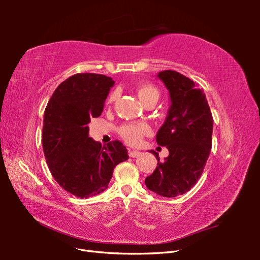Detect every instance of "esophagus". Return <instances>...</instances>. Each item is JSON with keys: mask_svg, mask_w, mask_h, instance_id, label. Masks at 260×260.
<instances>
[{"mask_svg": "<svg viewBox=\"0 0 260 260\" xmlns=\"http://www.w3.org/2000/svg\"><path fill=\"white\" fill-rule=\"evenodd\" d=\"M128 155L131 157H139L141 155V152L140 151H132V150H129L128 151Z\"/></svg>", "mask_w": 260, "mask_h": 260, "instance_id": "obj_1", "label": "esophagus"}]
</instances>
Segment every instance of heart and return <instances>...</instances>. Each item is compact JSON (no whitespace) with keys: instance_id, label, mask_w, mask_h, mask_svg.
Masks as SVG:
<instances>
[{"instance_id":"obj_1","label":"heart","mask_w":260,"mask_h":260,"mask_svg":"<svg viewBox=\"0 0 260 260\" xmlns=\"http://www.w3.org/2000/svg\"><path fill=\"white\" fill-rule=\"evenodd\" d=\"M137 96H139L140 101L144 104H156L159 98V91L155 86L151 84H143L137 88ZM117 93L113 92L112 95L108 97V103H113ZM151 133L150 126L144 123H136V124H125L119 128V134L123 137L126 143L131 145H137L142 141L143 136Z\"/></svg>"}]
</instances>
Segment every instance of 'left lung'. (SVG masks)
Wrapping results in <instances>:
<instances>
[{"mask_svg":"<svg viewBox=\"0 0 260 260\" xmlns=\"http://www.w3.org/2000/svg\"><path fill=\"white\" fill-rule=\"evenodd\" d=\"M170 92L167 119L156 134L158 145L169 156L145 179L148 190L165 198L190 191L200 179L212 146L213 118L206 95L198 84L178 71L158 73Z\"/></svg>","mask_w":260,"mask_h":260,"instance_id":"left-lung-1","label":"left lung"}]
</instances>
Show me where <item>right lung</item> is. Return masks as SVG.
<instances>
[{
    "label": "right lung",
    "mask_w": 260,
    "mask_h": 260,
    "mask_svg": "<svg viewBox=\"0 0 260 260\" xmlns=\"http://www.w3.org/2000/svg\"><path fill=\"white\" fill-rule=\"evenodd\" d=\"M114 84L105 75L76 74L57 87L45 110L42 146L49 170L80 199L106 190L116 165L128 158L121 142L102 146L88 136L90 118L101 116Z\"/></svg>",
    "instance_id": "right-lung-1"
}]
</instances>
